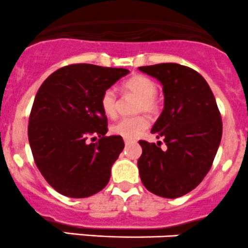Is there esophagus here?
<instances>
[{
	"instance_id": "obj_1",
	"label": "esophagus",
	"mask_w": 248,
	"mask_h": 248,
	"mask_svg": "<svg viewBox=\"0 0 248 248\" xmlns=\"http://www.w3.org/2000/svg\"><path fill=\"white\" fill-rule=\"evenodd\" d=\"M132 143H134V140H133V139L124 138V144H126V145H128V144H132Z\"/></svg>"
}]
</instances>
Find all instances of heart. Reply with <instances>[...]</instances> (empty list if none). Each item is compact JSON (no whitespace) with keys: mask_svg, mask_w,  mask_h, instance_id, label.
Masks as SVG:
<instances>
[{"mask_svg":"<svg viewBox=\"0 0 248 248\" xmlns=\"http://www.w3.org/2000/svg\"><path fill=\"white\" fill-rule=\"evenodd\" d=\"M124 90L139 98L137 111L154 115L158 111V100L156 98L157 85L150 78L144 75H134L124 83ZM100 107L108 117H114L117 112V95L114 90L109 88L100 98ZM149 127V121L144 115L124 117L111 127V132L124 138L134 139L140 136Z\"/></svg>","mask_w":248,"mask_h":248,"instance_id":"1","label":"heart"}]
</instances>
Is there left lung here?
Returning <instances> with one entry per match:
<instances>
[{"label": "left lung", "instance_id": "1", "mask_svg": "<svg viewBox=\"0 0 248 248\" xmlns=\"http://www.w3.org/2000/svg\"><path fill=\"white\" fill-rule=\"evenodd\" d=\"M162 85L165 107L151 133L157 144L139 140L141 183L149 191L175 199L195 189L212 166L222 139L223 124L216 98L205 78L175 63L140 66Z\"/></svg>", "mask_w": 248, "mask_h": 248}]
</instances>
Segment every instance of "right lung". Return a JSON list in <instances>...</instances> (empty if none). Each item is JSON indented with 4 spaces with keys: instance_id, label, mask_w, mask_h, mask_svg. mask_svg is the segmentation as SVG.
<instances>
[{
    "instance_id": "add662e5",
    "label": "right lung",
    "mask_w": 248,
    "mask_h": 248,
    "mask_svg": "<svg viewBox=\"0 0 248 248\" xmlns=\"http://www.w3.org/2000/svg\"><path fill=\"white\" fill-rule=\"evenodd\" d=\"M128 73L73 64L58 69L38 88L29 119V143L41 174L62 195L88 198L109 183L124 143L121 136H105L108 119L100 98Z\"/></svg>"
}]
</instances>
